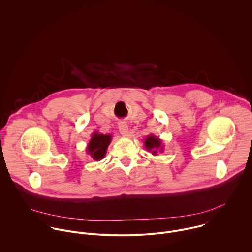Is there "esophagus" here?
Returning <instances> with one entry per match:
<instances>
[{"label": "esophagus", "mask_w": 252, "mask_h": 252, "mask_svg": "<svg viewBox=\"0 0 252 252\" xmlns=\"http://www.w3.org/2000/svg\"><path fill=\"white\" fill-rule=\"evenodd\" d=\"M118 129H119V132H120V134L122 136H124V137H128L129 136V128H128L127 124H124V123L119 124Z\"/></svg>", "instance_id": "esophagus-1"}]
</instances>
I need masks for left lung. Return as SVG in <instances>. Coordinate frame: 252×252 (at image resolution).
Listing matches in <instances>:
<instances>
[{
	"instance_id": "obj_1",
	"label": "left lung",
	"mask_w": 252,
	"mask_h": 252,
	"mask_svg": "<svg viewBox=\"0 0 252 252\" xmlns=\"http://www.w3.org/2000/svg\"><path fill=\"white\" fill-rule=\"evenodd\" d=\"M144 146H145L146 150L149 152H152V155H154V156H157L158 153L163 152L162 141L158 137H157L153 134L146 137Z\"/></svg>"
}]
</instances>
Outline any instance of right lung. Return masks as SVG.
<instances>
[{
    "mask_svg": "<svg viewBox=\"0 0 252 252\" xmlns=\"http://www.w3.org/2000/svg\"><path fill=\"white\" fill-rule=\"evenodd\" d=\"M112 136L110 134H100L94 132L91 140L87 145V154L91 156L94 160H101L105 155L109 144L111 143Z\"/></svg>",
    "mask_w": 252,
    "mask_h": 252,
    "instance_id": "add662e5",
    "label": "right lung"
}]
</instances>
